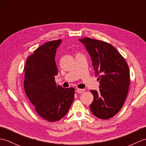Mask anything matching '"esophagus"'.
<instances>
[{
  "instance_id": "esophagus-1",
  "label": "esophagus",
  "mask_w": 146,
  "mask_h": 146,
  "mask_svg": "<svg viewBox=\"0 0 146 146\" xmlns=\"http://www.w3.org/2000/svg\"><path fill=\"white\" fill-rule=\"evenodd\" d=\"M84 90L83 89H80V88H77L76 89V92L77 93H80V94H82V93L84 92Z\"/></svg>"
}]
</instances>
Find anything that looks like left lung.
<instances>
[{
  "label": "left lung",
  "mask_w": 146,
  "mask_h": 146,
  "mask_svg": "<svg viewBox=\"0 0 146 146\" xmlns=\"http://www.w3.org/2000/svg\"><path fill=\"white\" fill-rule=\"evenodd\" d=\"M89 52L100 90L90 92L94 100L90 110L95 116L107 120L119 112L128 94L129 66L124 58L109 43L90 38L78 39Z\"/></svg>",
  "instance_id": "1"
}]
</instances>
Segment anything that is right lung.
Returning <instances> with one entry per match:
<instances>
[{
  "mask_svg": "<svg viewBox=\"0 0 146 146\" xmlns=\"http://www.w3.org/2000/svg\"><path fill=\"white\" fill-rule=\"evenodd\" d=\"M61 39L39 46L27 58L24 67V90L39 116L49 122L61 119L74 100L75 88H63L56 84L58 71L55 62L56 49Z\"/></svg>",
  "mask_w": 146,
  "mask_h": 146,
  "instance_id": "add662e5",
  "label": "right lung"
}]
</instances>
